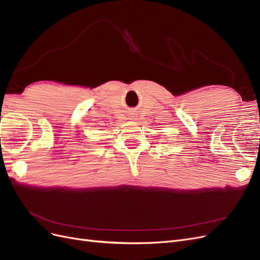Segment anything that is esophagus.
I'll return each instance as SVG.
<instances>
[{
    "label": "esophagus",
    "instance_id": "esophagus-1",
    "mask_svg": "<svg viewBox=\"0 0 260 260\" xmlns=\"http://www.w3.org/2000/svg\"><path fill=\"white\" fill-rule=\"evenodd\" d=\"M129 119L130 120H137L138 119V116H136V114H133V115L129 116Z\"/></svg>",
    "mask_w": 260,
    "mask_h": 260
}]
</instances>
